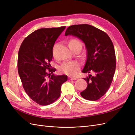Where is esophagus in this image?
<instances>
[{
    "instance_id": "esophagus-1",
    "label": "esophagus",
    "mask_w": 135,
    "mask_h": 135,
    "mask_svg": "<svg viewBox=\"0 0 135 135\" xmlns=\"http://www.w3.org/2000/svg\"><path fill=\"white\" fill-rule=\"evenodd\" d=\"M69 79H70V80H76V78L73 77L71 76H69Z\"/></svg>"
}]
</instances>
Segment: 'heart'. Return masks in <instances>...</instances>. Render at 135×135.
Instances as JSON below:
<instances>
[{
	"label": "heart",
	"instance_id": "obj_1",
	"mask_svg": "<svg viewBox=\"0 0 135 135\" xmlns=\"http://www.w3.org/2000/svg\"><path fill=\"white\" fill-rule=\"evenodd\" d=\"M78 44L82 45L80 40L76 39H73L69 42V47H71V46H75V45ZM79 67V65L76 62H65L61 65L60 68V70L64 74L71 76H74L77 74Z\"/></svg>",
	"mask_w": 135,
	"mask_h": 135
}]
</instances>
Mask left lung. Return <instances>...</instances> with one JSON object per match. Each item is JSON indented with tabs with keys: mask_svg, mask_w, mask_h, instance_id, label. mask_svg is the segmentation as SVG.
<instances>
[{
	"mask_svg": "<svg viewBox=\"0 0 135 135\" xmlns=\"http://www.w3.org/2000/svg\"><path fill=\"white\" fill-rule=\"evenodd\" d=\"M65 35L76 36L84 43L87 60L82 72H93L95 75L84 78L87 87L80 95L88 100H97L107 93L115 71V53L112 40L106 32L88 24L69 26Z\"/></svg>",
	"mask_w": 135,
	"mask_h": 135,
	"instance_id": "obj_1",
	"label": "left lung"
}]
</instances>
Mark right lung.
<instances>
[{
    "label": "right lung",
    "instance_id": "1",
    "mask_svg": "<svg viewBox=\"0 0 135 135\" xmlns=\"http://www.w3.org/2000/svg\"><path fill=\"white\" fill-rule=\"evenodd\" d=\"M65 27L36 30L25 38L19 49L17 67L23 88L30 99L40 105L57 100L61 85L68 80L66 75H51L56 69L51 68L50 65L53 47Z\"/></svg>",
    "mask_w": 135,
    "mask_h": 135
}]
</instances>
